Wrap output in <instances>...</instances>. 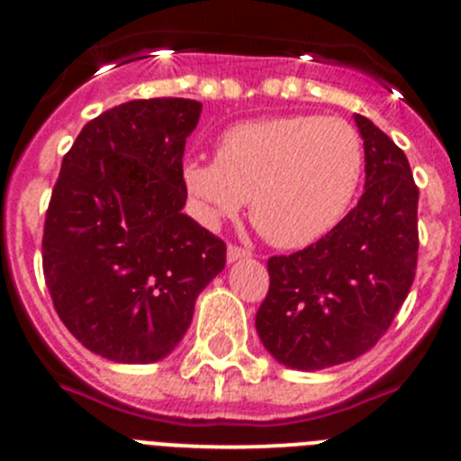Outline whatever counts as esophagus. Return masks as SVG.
I'll return each mask as SVG.
<instances>
[{"mask_svg":"<svg viewBox=\"0 0 461 461\" xmlns=\"http://www.w3.org/2000/svg\"><path fill=\"white\" fill-rule=\"evenodd\" d=\"M249 257H252V254H249L248 249L239 248V245H230V248H227V263H236V260H245Z\"/></svg>","mask_w":461,"mask_h":461,"instance_id":"1","label":"esophagus"}]
</instances>
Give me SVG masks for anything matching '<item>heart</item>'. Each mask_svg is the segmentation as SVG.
Here are the masks:
<instances>
[{"instance_id":"1","label":"heart","mask_w":461,"mask_h":461,"mask_svg":"<svg viewBox=\"0 0 461 461\" xmlns=\"http://www.w3.org/2000/svg\"><path fill=\"white\" fill-rule=\"evenodd\" d=\"M364 174V142L341 118L281 115L239 122L218 138L216 158H189L180 180L207 227L249 216L283 249L317 243L343 218Z\"/></svg>"}]
</instances>
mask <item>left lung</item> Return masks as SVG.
<instances>
[{
	"mask_svg": "<svg viewBox=\"0 0 461 461\" xmlns=\"http://www.w3.org/2000/svg\"><path fill=\"white\" fill-rule=\"evenodd\" d=\"M366 183L355 209L319 243L267 260L269 292L257 312L265 350L285 368L314 373L368 352L406 301L417 267V201L411 165L368 118Z\"/></svg>",
	"mask_w": 461,
	"mask_h": 461,
	"instance_id": "left-lung-1",
	"label": "left lung"
}]
</instances>
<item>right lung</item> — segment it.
Masks as SVG:
<instances>
[{
    "mask_svg": "<svg viewBox=\"0 0 461 461\" xmlns=\"http://www.w3.org/2000/svg\"><path fill=\"white\" fill-rule=\"evenodd\" d=\"M203 104L131 100L86 124L64 156L41 260L68 332L115 364H156L192 325L227 248L183 213L185 142Z\"/></svg>",
    "mask_w": 461,
    "mask_h": 461,
    "instance_id": "add662e5",
    "label": "right lung"
}]
</instances>
